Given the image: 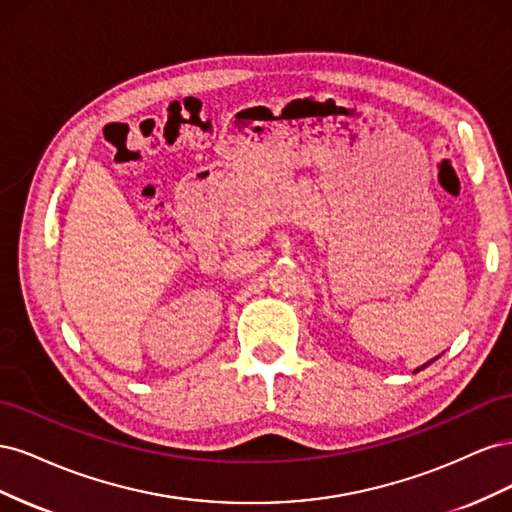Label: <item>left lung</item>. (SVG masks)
I'll return each instance as SVG.
<instances>
[{"label": "left lung", "mask_w": 512, "mask_h": 512, "mask_svg": "<svg viewBox=\"0 0 512 512\" xmlns=\"http://www.w3.org/2000/svg\"><path fill=\"white\" fill-rule=\"evenodd\" d=\"M436 359H438V356H436ZM436 359H431V361H429V363H433V361H436ZM429 363H427V365H429ZM427 365H423V367H418V369H416V371H421V369H425V367H427Z\"/></svg>", "instance_id": "1"}]
</instances>
